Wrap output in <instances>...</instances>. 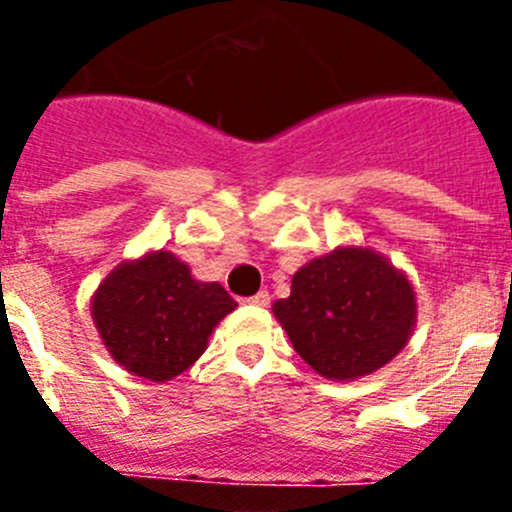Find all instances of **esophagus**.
Here are the masks:
<instances>
[{
  "instance_id": "1",
  "label": "esophagus",
  "mask_w": 512,
  "mask_h": 512,
  "mask_svg": "<svg viewBox=\"0 0 512 512\" xmlns=\"http://www.w3.org/2000/svg\"><path fill=\"white\" fill-rule=\"evenodd\" d=\"M248 305H256V307H266L271 302V295L266 292V289H261V292H256V295L248 297Z\"/></svg>"
}]
</instances>
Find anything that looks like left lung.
Wrapping results in <instances>:
<instances>
[{"label": "left lung", "mask_w": 512, "mask_h": 512, "mask_svg": "<svg viewBox=\"0 0 512 512\" xmlns=\"http://www.w3.org/2000/svg\"><path fill=\"white\" fill-rule=\"evenodd\" d=\"M274 315L325 379L364 377L400 354L415 325L408 277L369 248H338L292 277Z\"/></svg>", "instance_id": "8db88e82"}]
</instances>
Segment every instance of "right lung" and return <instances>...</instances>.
Here are the masks:
<instances>
[{
  "label": "right lung",
  "mask_w": 512,
  "mask_h": 512,
  "mask_svg": "<svg viewBox=\"0 0 512 512\" xmlns=\"http://www.w3.org/2000/svg\"><path fill=\"white\" fill-rule=\"evenodd\" d=\"M235 307L220 284L197 282L174 253L156 251L104 279L92 318L117 364L166 382L205 354L212 328Z\"/></svg>",
  "instance_id": "1"
}]
</instances>
